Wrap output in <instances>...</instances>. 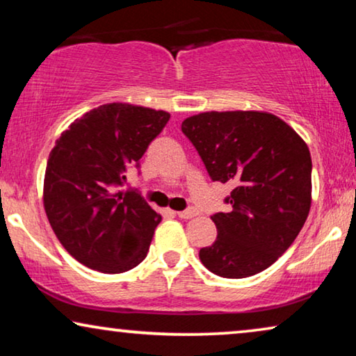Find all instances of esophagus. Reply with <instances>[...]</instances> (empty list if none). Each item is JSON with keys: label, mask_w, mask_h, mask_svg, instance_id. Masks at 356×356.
<instances>
[{"label": "esophagus", "mask_w": 356, "mask_h": 356, "mask_svg": "<svg viewBox=\"0 0 356 356\" xmlns=\"http://www.w3.org/2000/svg\"><path fill=\"white\" fill-rule=\"evenodd\" d=\"M177 216H178L179 218H184V220H188V218L196 217L197 212L194 211V209H188V211H179V212H177Z\"/></svg>", "instance_id": "obj_1"}]
</instances>
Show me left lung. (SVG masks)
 <instances>
[{
	"instance_id": "8db88e82",
	"label": "left lung",
	"mask_w": 356,
	"mask_h": 356,
	"mask_svg": "<svg viewBox=\"0 0 356 356\" xmlns=\"http://www.w3.org/2000/svg\"><path fill=\"white\" fill-rule=\"evenodd\" d=\"M213 181L233 184L230 211L212 216L217 238L199 251L216 275L245 279L274 264L311 207V154L279 116L256 110L204 111L181 123Z\"/></svg>"
}]
</instances>
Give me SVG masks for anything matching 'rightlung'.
<instances>
[{"mask_svg":"<svg viewBox=\"0 0 356 356\" xmlns=\"http://www.w3.org/2000/svg\"><path fill=\"white\" fill-rule=\"evenodd\" d=\"M170 113L133 104H105L63 131L43 179V207L63 248L90 269L121 274L147 256L162 216L139 194L115 191Z\"/></svg>","mask_w":356,"mask_h":356,"instance_id":"obj_1","label":"right lung"}]
</instances>
